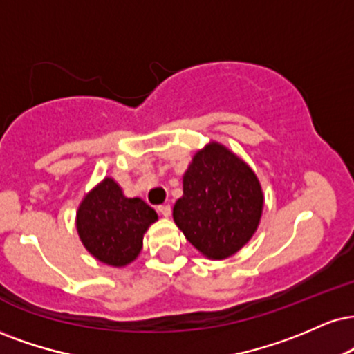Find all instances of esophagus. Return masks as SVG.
I'll use <instances>...</instances> for the list:
<instances>
[{"instance_id": "obj_1", "label": "esophagus", "mask_w": 354, "mask_h": 354, "mask_svg": "<svg viewBox=\"0 0 354 354\" xmlns=\"http://www.w3.org/2000/svg\"><path fill=\"white\" fill-rule=\"evenodd\" d=\"M158 211L161 212L163 218H169V216H171V206H169V204H163V206H160Z\"/></svg>"}]
</instances>
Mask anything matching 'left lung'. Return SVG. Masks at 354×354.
<instances>
[{"instance_id":"1","label":"left lung","mask_w":354,"mask_h":354,"mask_svg":"<svg viewBox=\"0 0 354 354\" xmlns=\"http://www.w3.org/2000/svg\"><path fill=\"white\" fill-rule=\"evenodd\" d=\"M262 212L261 181L241 156L219 142L194 153L173 219L199 254L224 261L239 252L257 231Z\"/></svg>"}]
</instances>
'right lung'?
Here are the masks:
<instances>
[{"label":"right lung","instance_id":"1","mask_svg":"<svg viewBox=\"0 0 354 354\" xmlns=\"http://www.w3.org/2000/svg\"><path fill=\"white\" fill-rule=\"evenodd\" d=\"M158 214L142 198H127L113 178L105 176L84 196L75 212L79 239L105 266L127 267L138 257L143 236Z\"/></svg>","mask_w":354,"mask_h":354}]
</instances>
